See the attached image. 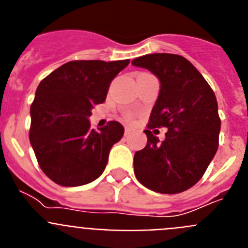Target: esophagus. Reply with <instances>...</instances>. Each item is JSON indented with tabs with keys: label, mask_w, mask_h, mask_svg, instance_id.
<instances>
[{
	"label": "esophagus",
	"mask_w": 248,
	"mask_h": 248,
	"mask_svg": "<svg viewBox=\"0 0 248 248\" xmlns=\"http://www.w3.org/2000/svg\"><path fill=\"white\" fill-rule=\"evenodd\" d=\"M131 133V129L129 128V126H125V130H124V134L125 135H129Z\"/></svg>",
	"instance_id": "1"
}]
</instances>
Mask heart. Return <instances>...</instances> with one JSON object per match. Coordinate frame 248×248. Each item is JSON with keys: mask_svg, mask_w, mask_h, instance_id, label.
<instances>
[{"mask_svg": "<svg viewBox=\"0 0 248 248\" xmlns=\"http://www.w3.org/2000/svg\"><path fill=\"white\" fill-rule=\"evenodd\" d=\"M130 118H131V115L130 114H128V115H126V119H130Z\"/></svg>", "mask_w": 248, "mask_h": 248, "instance_id": "b5f03b06", "label": "heart"}]
</instances>
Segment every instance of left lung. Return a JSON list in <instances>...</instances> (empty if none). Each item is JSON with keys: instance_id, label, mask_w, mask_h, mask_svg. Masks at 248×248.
<instances>
[{"instance_id": "8db88e82", "label": "left lung", "mask_w": 248, "mask_h": 248, "mask_svg": "<svg viewBox=\"0 0 248 248\" xmlns=\"http://www.w3.org/2000/svg\"><path fill=\"white\" fill-rule=\"evenodd\" d=\"M131 63L160 80L159 97L144 130L148 143L134 155L135 176L155 192L185 191L202 177L218 148L221 120L214 91L179 54H146ZM163 126L168 131L160 142L151 129Z\"/></svg>"}]
</instances>
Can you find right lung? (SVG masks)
I'll list each match as a JSON object with an SVG mask.
<instances>
[{
	"mask_svg": "<svg viewBox=\"0 0 248 248\" xmlns=\"http://www.w3.org/2000/svg\"><path fill=\"white\" fill-rule=\"evenodd\" d=\"M129 62L72 61L39 83L31 105L30 141L42 171L58 185H85L104 171L124 128L109 122L95 131L88 118Z\"/></svg>",
	"mask_w": 248,
	"mask_h": 248,
	"instance_id": "right-lung-1",
	"label": "right lung"
}]
</instances>
